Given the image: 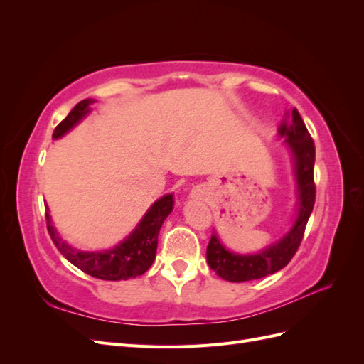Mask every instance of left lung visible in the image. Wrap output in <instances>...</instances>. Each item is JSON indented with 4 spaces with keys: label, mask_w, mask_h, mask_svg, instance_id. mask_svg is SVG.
Here are the masks:
<instances>
[{
    "label": "left lung",
    "mask_w": 364,
    "mask_h": 364,
    "mask_svg": "<svg viewBox=\"0 0 364 364\" xmlns=\"http://www.w3.org/2000/svg\"><path fill=\"white\" fill-rule=\"evenodd\" d=\"M278 138L284 139V146L289 149L293 161L297 190L296 217L293 225L278 241L255 253L229 250L214 230L206 247V261L209 267L225 281L245 282L259 279L287 266L301 245L306 222L313 213L316 200L313 176L316 149L313 138L308 134L297 109L285 114L278 129Z\"/></svg>",
    "instance_id": "obj_1"
}]
</instances>
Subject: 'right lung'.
Returning <instances> with one entry per match:
<instances>
[{
  "label": "right lung",
  "instance_id": "obj_1",
  "mask_svg": "<svg viewBox=\"0 0 364 364\" xmlns=\"http://www.w3.org/2000/svg\"><path fill=\"white\" fill-rule=\"evenodd\" d=\"M95 100L86 98L77 103L73 111L68 114L62 123L54 129L53 139H59L67 135L71 129H74L80 121L91 112V105ZM174 206L173 194H165L153 203L147 213L142 215L136 228L112 249L105 250H80L75 249L67 241L62 240L58 229L54 228L53 220L47 208L46 218L47 228L53 243L56 245L59 252L71 264L82 272L91 274L94 278L105 281H126L130 278H136L139 274L146 273L156 258L158 249V235L164 220L170 215Z\"/></svg>",
  "mask_w": 364,
  "mask_h": 364
}]
</instances>
